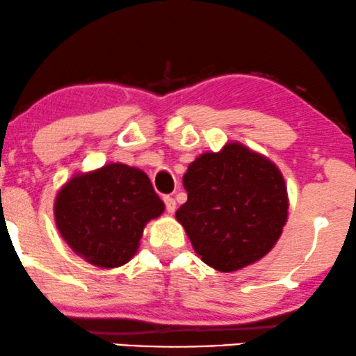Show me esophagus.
Instances as JSON below:
<instances>
[{"label":"esophagus","instance_id":"esophagus-1","mask_svg":"<svg viewBox=\"0 0 356 356\" xmlns=\"http://www.w3.org/2000/svg\"><path fill=\"white\" fill-rule=\"evenodd\" d=\"M164 204H165V210H168L169 213H174L175 209H177V204H175V200L169 195L164 197Z\"/></svg>","mask_w":356,"mask_h":356}]
</instances>
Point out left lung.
<instances>
[{"mask_svg":"<svg viewBox=\"0 0 356 356\" xmlns=\"http://www.w3.org/2000/svg\"><path fill=\"white\" fill-rule=\"evenodd\" d=\"M187 202L175 211L195 253L232 273L274 248L287 222V187L277 165L241 143L204 152L182 177Z\"/></svg>","mask_w":356,"mask_h":356,"instance_id":"8db88e82","label":"left lung"}]
</instances>
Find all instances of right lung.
<instances>
[{
    "label": "right lung",
    "mask_w": 356,
    "mask_h": 356,
    "mask_svg": "<svg viewBox=\"0 0 356 356\" xmlns=\"http://www.w3.org/2000/svg\"><path fill=\"white\" fill-rule=\"evenodd\" d=\"M163 211L164 202L149 177L121 163L74 174L54 200V218L64 241L87 263L105 269L128 263L146 223Z\"/></svg>",
    "instance_id": "1"
}]
</instances>
